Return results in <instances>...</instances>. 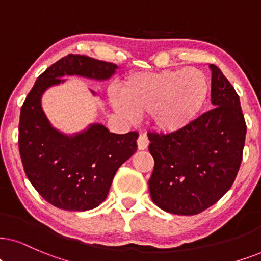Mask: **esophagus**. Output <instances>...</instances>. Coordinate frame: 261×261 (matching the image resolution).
<instances>
[{"instance_id": "34e87169", "label": "esophagus", "mask_w": 261, "mask_h": 261, "mask_svg": "<svg viewBox=\"0 0 261 261\" xmlns=\"http://www.w3.org/2000/svg\"><path fill=\"white\" fill-rule=\"evenodd\" d=\"M148 146H149V140H148V137L146 136V135L141 134L140 137H138V140H137V148L140 150H144V149H147Z\"/></svg>"}]
</instances>
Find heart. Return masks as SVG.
Masks as SVG:
<instances>
[{
	"label": "heart",
	"instance_id": "obj_1",
	"mask_svg": "<svg viewBox=\"0 0 261 261\" xmlns=\"http://www.w3.org/2000/svg\"><path fill=\"white\" fill-rule=\"evenodd\" d=\"M208 95L210 82L202 71L167 68L128 77L120 89L121 102L113 98L112 105L127 119L150 114L156 130L174 134L196 120Z\"/></svg>",
	"mask_w": 261,
	"mask_h": 261
}]
</instances>
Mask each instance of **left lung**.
Listing matches in <instances>:
<instances>
[{"instance_id":"obj_1","label":"left lung","mask_w":261,"mask_h":261,"mask_svg":"<svg viewBox=\"0 0 261 261\" xmlns=\"http://www.w3.org/2000/svg\"><path fill=\"white\" fill-rule=\"evenodd\" d=\"M210 67L213 110L179 133L148 134L150 197L169 213L194 216L208 208L231 188L242 161L247 126L240 97L222 71Z\"/></svg>"}]
</instances>
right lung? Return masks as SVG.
<instances>
[{
    "instance_id": "right-lung-1",
    "label": "right lung",
    "mask_w": 261,
    "mask_h": 261,
    "mask_svg": "<svg viewBox=\"0 0 261 261\" xmlns=\"http://www.w3.org/2000/svg\"><path fill=\"white\" fill-rule=\"evenodd\" d=\"M117 68L112 62L68 54L39 75L22 105L19 150L24 171L39 195L58 208L88 211L102 203L115 172L137 150L138 134H112L91 124L67 136L49 123L42 110L43 92L64 83L65 75L106 81Z\"/></svg>"
}]
</instances>
